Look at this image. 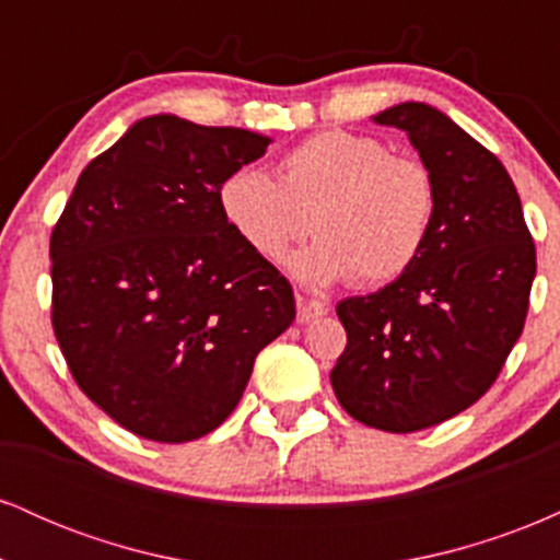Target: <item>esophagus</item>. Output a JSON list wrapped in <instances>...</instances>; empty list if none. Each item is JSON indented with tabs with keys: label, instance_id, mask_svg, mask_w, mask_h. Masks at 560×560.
Instances as JSON below:
<instances>
[{
	"label": "esophagus",
	"instance_id": "34e87169",
	"mask_svg": "<svg viewBox=\"0 0 560 560\" xmlns=\"http://www.w3.org/2000/svg\"><path fill=\"white\" fill-rule=\"evenodd\" d=\"M326 313H329V305H326V302L298 294V324H311V320L326 316Z\"/></svg>",
	"mask_w": 560,
	"mask_h": 560
}]
</instances>
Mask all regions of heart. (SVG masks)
<instances>
[{
    "label": "heart",
    "mask_w": 560,
    "mask_h": 560,
    "mask_svg": "<svg viewBox=\"0 0 560 560\" xmlns=\"http://www.w3.org/2000/svg\"><path fill=\"white\" fill-rule=\"evenodd\" d=\"M221 213L240 240L268 262L307 236L313 247L294 271L316 284L347 279L376 287L408 271L432 234L440 191L421 160L389 155L384 141L324 131L281 158L279 182L255 168L221 184Z\"/></svg>",
    "instance_id": "heart-1"
}]
</instances>
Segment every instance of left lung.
<instances>
[{
  "instance_id": "1",
  "label": "left lung",
  "mask_w": 560,
  "mask_h": 560,
  "mask_svg": "<svg viewBox=\"0 0 560 560\" xmlns=\"http://www.w3.org/2000/svg\"><path fill=\"white\" fill-rule=\"evenodd\" d=\"M374 124L408 133L434 173L440 208L408 271L337 305L347 347L331 387L355 421L408 434L492 387L522 337L537 253L503 163L445 113L402 102Z\"/></svg>"
}]
</instances>
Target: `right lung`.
I'll list each match as a JSON object with an SVG mask.
<instances>
[{
	"instance_id": "right-lung-1",
	"label": "right lung",
	"mask_w": 560,
	"mask_h": 560,
	"mask_svg": "<svg viewBox=\"0 0 560 560\" xmlns=\"http://www.w3.org/2000/svg\"><path fill=\"white\" fill-rule=\"evenodd\" d=\"M268 141L141 118L83 168L55 223V337L83 395L137 436L189 442L221 427L258 352L294 320L289 281L218 199Z\"/></svg>"
}]
</instances>
